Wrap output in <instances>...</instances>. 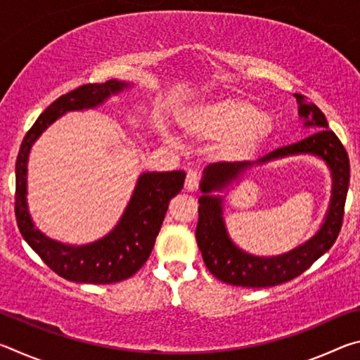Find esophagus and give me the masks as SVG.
<instances>
[{
    "label": "esophagus",
    "instance_id": "1",
    "mask_svg": "<svg viewBox=\"0 0 360 360\" xmlns=\"http://www.w3.org/2000/svg\"><path fill=\"white\" fill-rule=\"evenodd\" d=\"M198 182H200V176H198V173L197 172H188L187 173V176H186V184H184V188L187 192H193V191H197V187H198Z\"/></svg>",
    "mask_w": 360,
    "mask_h": 360
}]
</instances>
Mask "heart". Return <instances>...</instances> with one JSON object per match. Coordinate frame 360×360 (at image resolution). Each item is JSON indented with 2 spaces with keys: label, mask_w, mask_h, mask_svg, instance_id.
Returning <instances> with one entry per match:
<instances>
[{
  "label": "heart",
  "mask_w": 360,
  "mask_h": 360,
  "mask_svg": "<svg viewBox=\"0 0 360 360\" xmlns=\"http://www.w3.org/2000/svg\"><path fill=\"white\" fill-rule=\"evenodd\" d=\"M181 124L193 138L224 141V154L230 158L252 157L271 133L268 114L238 96L188 109Z\"/></svg>",
  "instance_id": "heart-1"
}]
</instances>
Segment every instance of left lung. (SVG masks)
<instances>
[{
	"mask_svg": "<svg viewBox=\"0 0 360 360\" xmlns=\"http://www.w3.org/2000/svg\"><path fill=\"white\" fill-rule=\"evenodd\" d=\"M295 98L303 127H311L318 131L295 144L273 150L254 162L261 166L295 155H313L324 161L333 176V195L325 222L311 239L284 255L260 258L243 252L229 238L224 227L223 195H216L214 192L221 193L235 181L238 184L245 172L250 171L253 163H211L205 168L200 182V191L203 195L198 198V224L195 238L211 275L227 284L241 288H271L290 281L324 255L340 233L349 186V158L337 135L328 130L327 119L321 109L314 103L304 100L303 95L295 94Z\"/></svg>",
	"mask_w": 360,
	"mask_h": 360,
	"instance_id": "left-lung-1",
	"label": "left lung"
}]
</instances>
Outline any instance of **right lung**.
<instances>
[{"instance_id": "right-lung-1", "label": "right lung", "mask_w": 360, "mask_h": 360, "mask_svg": "<svg viewBox=\"0 0 360 360\" xmlns=\"http://www.w3.org/2000/svg\"><path fill=\"white\" fill-rule=\"evenodd\" d=\"M133 84L111 79L105 84H85L62 95L42 112L23 138L15 162V217L30 248L44 264L72 283L111 284L130 278L149 259L165 219L169 200L184 186V172H146L139 174L129 205L119 222L103 238L87 245H66L42 233L30 214L27 202L28 158L33 144L53 122L71 111L95 109Z\"/></svg>"}]
</instances>
